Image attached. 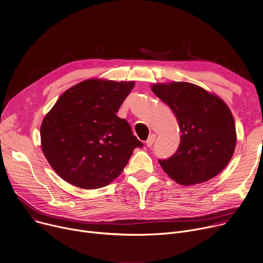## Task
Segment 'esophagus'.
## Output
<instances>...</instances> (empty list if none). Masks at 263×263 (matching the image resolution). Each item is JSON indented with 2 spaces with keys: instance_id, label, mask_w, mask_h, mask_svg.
Listing matches in <instances>:
<instances>
[{
  "instance_id": "esophagus-1",
  "label": "esophagus",
  "mask_w": 263,
  "mask_h": 263,
  "mask_svg": "<svg viewBox=\"0 0 263 263\" xmlns=\"http://www.w3.org/2000/svg\"><path fill=\"white\" fill-rule=\"evenodd\" d=\"M155 138H156V135H155V134H152V135L149 136V138L146 141L147 147H149V148L152 147V145H153V143H154V141H155Z\"/></svg>"
}]
</instances>
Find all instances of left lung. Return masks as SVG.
<instances>
[{
  "label": "left lung",
  "mask_w": 263,
  "mask_h": 263,
  "mask_svg": "<svg viewBox=\"0 0 263 263\" xmlns=\"http://www.w3.org/2000/svg\"><path fill=\"white\" fill-rule=\"evenodd\" d=\"M153 93L170 107L181 131L177 152L159 160L163 170L181 185L204 183L230 163L237 135L233 114L218 96L194 83H156Z\"/></svg>",
  "instance_id": "1"
}]
</instances>
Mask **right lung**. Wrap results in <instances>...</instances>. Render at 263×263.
<instances>
[{
  "mask_svg": "<svg viewBox=\"0 0 263 263\" xmlns=\"http://www.w3.org/2000/svg\"><path fill=\"white\" fill-rule=\"evenodd\" d=\"M134 81L90 79L65 91L44 117L41 148L59 177L83 189L109 185L143 143L116 113Z\"/></svg>",
  "mask_w": 263,
  "mask_h": 263,
  "instance_id": "obj_1",
  "label": "right lung"
}]
</instances>
